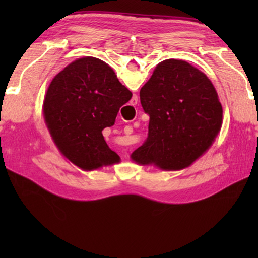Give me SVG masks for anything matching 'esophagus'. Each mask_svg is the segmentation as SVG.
Here are the masks:
<instances>
[{"instance_id":"esophagus-1","label":"esophagus","mask_w":258,"mask_h":258,"mask_svg":"<svg viewBox=\"0 0 258 258\" xmlns=\"http://www.w3.org/2000/svg\"><path fill=\"white\" fill-rule=\"evenodd\" d=\"M133 100H134V101H135V102H137V100H138V98H137V97H134V98H133Z\"/></svg>"}]
</instances>
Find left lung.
Wrapping results in <instances>:
<instances>
[{"mask_svg":"<svg viewBox=\"0 0 258 258\" xmlns=\"http://www.w3.org/2000/svg\"><path fill=\"white\" fill-rule=\"evenodd\" d=\"M140 101L150 121L147 141L132 154L139 164L185 168L212 146L222 126L215 87L183 60L160 62L140 91Z\"/></svg>","mask_w":258,"mask_h":258,"instance_id":"1","label":"left lung"}]
</instances>
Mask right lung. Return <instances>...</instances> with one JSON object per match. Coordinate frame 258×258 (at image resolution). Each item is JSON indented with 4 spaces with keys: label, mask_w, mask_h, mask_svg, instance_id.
<instances>
[{
    "label": "right lung",
    "mask_w": 258,
    "mask_h": 258,
    "mask_svg": "<svg viewBox=\"0 0 258 258\" xmlns=\"http://www.w3.org/2000/svg\"><path fill=\"white\" fill-rule=\"evenodd\" d=\"M132 98L106 62L78 59L60 72L47 89L44 117L56 147L83 169L118 163L102 130L115 124L119 108Z\"/></svg>",
    "instance_id": "right-lung-1"
}]
</instances>
